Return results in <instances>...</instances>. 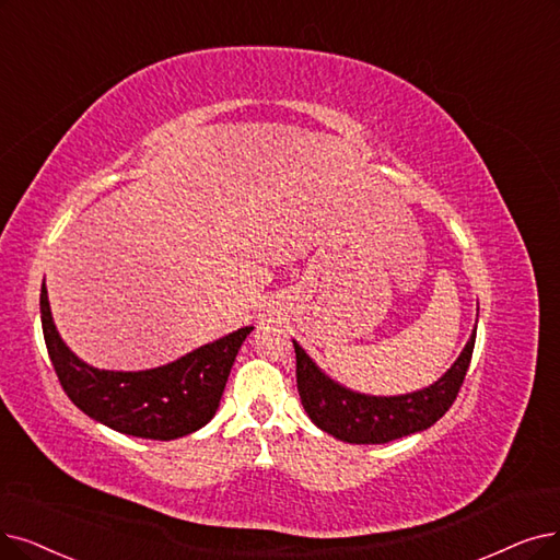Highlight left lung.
I'll use <instances>...</instances> for the list:
<instances>
[{
	"label": "left lung",
	"instance_id": "obj_1",
	"mask_svg": "<svg viewBox=\"0 0 560 560\" xmlns=\"http://www.w3.org/2000/svg\"><path fill=\"white\" fill-rule=\"evenodd\" d=\"M476 330L455 365L436 384L397 397H374L342 388L310 361L294 342L296 386L310 420L319 430L347 443H388L432 428L453 407L471 363Z\"/></svg>",
	"mask_w": 560,
	"mask_h": 560
}]
</instances>
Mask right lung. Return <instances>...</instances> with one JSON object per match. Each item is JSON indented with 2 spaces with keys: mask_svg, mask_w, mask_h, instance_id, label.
Returning <instances> with one entry per match:
<instances>
[{
  "mask_svg": "<svg viewBox=\"0 0 560 560\" xmlns=\"http://www.w3.org/2000/svg\"><path fill=\"white\" fill-rule=\"evenodd\" d=\"M40 324L59 384L73 405L112 430L153 441H172L205 428L220 405L234 358L253 330L238 328L163 368L109 372L82 363L61 342L46 284L40 287Z\"/></svg>",
  "mask_w": 560,
  "mask_h": 560,
  "instance_id": "right-lung-1",
  "label": "right lung"
}]
</instances>
